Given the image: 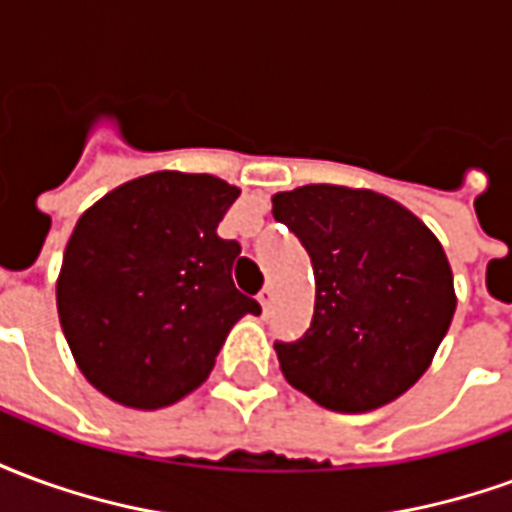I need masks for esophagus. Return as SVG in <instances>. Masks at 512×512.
Wrapping results in <instances>:
<instances>
[{"label": "esophagus", "instance_id": "esophagus-1", "mask_svg": "<svg viewBox=\"0 0 512 512\" xmlns=\"http://www.w3.org/2000/svg\"><path fill=\"white\" fill-rule=\"evenodd\" d=\"M257 301H260V307H263V312L271 310V301H274V290L271 288H263L260 293H257Z\"/></svg>", "mask_w": 512, "mask_h": 512}]
</instances>
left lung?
Masks as SVG:
<instances>
[{"label":"left lung","instance_id":"1","mask_svg":"<svg viewBox=\"0 0 512 512\" xmlns=\"http://www.w3.org/2000/svg\"><path fill=\"white\" fill-rule=\"evenodd\" d=\"M315 271V312L296 343H274L282 376L318 406L362 414L417 384L455 315L439 238L370 189L312 183L274 194Z\"/></svg>","mask_w":512,"mask_h":512}]
</instances>
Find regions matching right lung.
Listing matches in <instances>:
<instances>
[{"label": "right lung", "instance_id": "1", "mask_svg": "<svg viewBox=\"0 0 512 512\" xmlns=\"http://www.w3.org/2000/svg\"><path fill=\"white\" fill-rule=\"evenodd\" d=\"M241 191L213 175L150 172L79 216L62 255L57 312L84 378L120 406L164 408L213 370L260 304L238 293V241L216 227Z\"/></svg>", "mask_w": 512, "mask_h": 512}]
</instances>
